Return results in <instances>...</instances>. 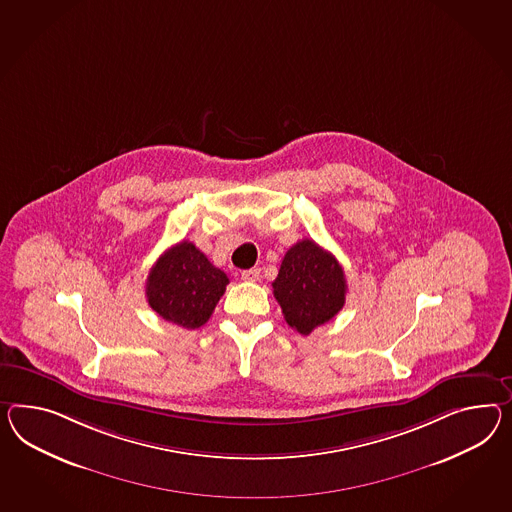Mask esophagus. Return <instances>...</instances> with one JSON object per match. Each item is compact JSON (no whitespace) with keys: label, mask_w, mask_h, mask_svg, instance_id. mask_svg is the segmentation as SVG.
<instances>
[{"label":"esophagus","mask_w":512,"mask_h":512,"mask_svg":"<svg viewBox=\"0 0 512 512\" xmlns=\"http://www.w3.org/2000/svg\"><path fill=\"white\" fill-rule=\"evenodd\" d=\"M241 278L245 280V282H256V280H260V269H249V271H243L241 273Z\"/></svg>","instance_id":"obj_1"}]
</instances>
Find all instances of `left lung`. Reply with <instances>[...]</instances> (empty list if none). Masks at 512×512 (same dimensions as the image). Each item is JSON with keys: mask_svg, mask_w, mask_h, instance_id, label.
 <instances>
[{"mask_svg": "<svg viewBox=\"0 0 512 512\" xmlns=\"http://www.w3.org/2000/svg\"><path fill=\"white\" fill-rule=\"evenodd\" d=\"M273 293L289 327L308 336L340 312L347 284L338 260L312 239H302L286 252Z\"/></svg>", "mask_w": 512, "mask_h": 512, "instance_id": "left-lung-1", "label": "left lung"}]
</instances>
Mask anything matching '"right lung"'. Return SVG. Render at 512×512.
<instances>
[{"label": "right lung", "instance_id": "add662e5", "mask_svg": "<svg viewBox=\"0 0 512 512\" xmlns=\"http://www.w3.org/2000/svg\"><path fill=\"white\" fill-rule=\"evenodd\" d=\"M228 276L204 252L182 241L159 256L146 278V299L165 321L184 328L202 327L223 297Z\"/></svg>", "mask_w": 512, "mask_h": 512}]
</instances>
